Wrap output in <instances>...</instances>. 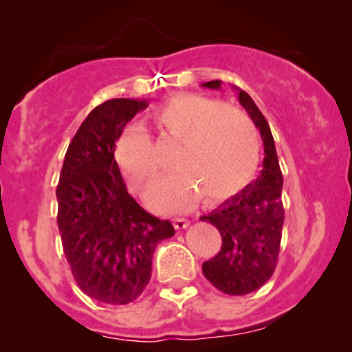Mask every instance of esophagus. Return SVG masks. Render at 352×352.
I'll list each match as a JSON object with an SVG mask.
<instances>
[{
  "mask_svg": "<svg viewBox=\"0 0 352 352\" xmlns=\"http://www.w3.org/2000/svg\"><path fill=\"white\" fill-rule=\"evenodd\" d=\"M173 226H175L177 230H186L187 226H189V219L175 218V219H173Z\"/></svg>",
  "mask_w": 352,
  "mask_h": 352,
  "instance_id": "1",
  "label": "esophagus"
}]
</instances>
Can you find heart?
Listing matches in <instances>:
<instances>
[{
    "instance_id": "obj_1",
    "label": "heart",
    "mask_w": 352,
    "mask_h": 352,
    "mask_svg": "<svg viewBox=\"0 0 352 352\" xmlns=\"http://www.w3.org/2000/svg\"><path fill=\"white\" fill-rule=\"evenodd\" d=\"M165 133L182 140L173 163L179 173L163 179L151 192L162 211H182L199 194L208 202L235 196L255 175L258 134L242 110L201 95H180L155 116ZM120 170L138 189H148L160 170L153 141L141 124L127 127L116 144Z\"/></svg>"
}]
</instances>
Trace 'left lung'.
Masks as SVG:
<instances>
[{
    "label": "left lung",
    "instance_id": "1",
    "mask_svg": "<svg viewBox=\"0 0 352 352\" xmlns=\"http://www.w3.org/2000/svg\"><path fill=\"white\" fill-rule=\"evenodd\" d=\"M202 87L219 90L221 81H208ZM235 90L242 107L261 131L264 143L262 172L239 194L201 216V221L214 225L223 239L218 255L202 264L206 279L223 293L240 296L271 279L278 264L285 208L281 201L283 173L271 127L250 95L236 87Z\"/></svg>",
    "mask_w": 352,
    "mask_h": 352
}]
</instances>
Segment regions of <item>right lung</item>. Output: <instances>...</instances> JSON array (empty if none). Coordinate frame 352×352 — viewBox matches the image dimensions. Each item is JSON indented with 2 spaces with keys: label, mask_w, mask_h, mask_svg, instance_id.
<instances>
[{
  "label": "right lung",
  "mask_w": 352,
  "mask_h": 352,
  "mask_svg": "<svg viewBox=\"0 0 352 352\" xmlns=\"http://www.w3.org/2000/svg\"><path fill=\"white\" fill-rule=\"evenodd\" d=\"M148 100L112 98L95 107L67 148L56 197L63 250L78 286L94 300L127 305L144 291L172 223L144 211L127 192L113 158L126 124Z\"/></svg>",
  "instance_id": "1"
}]
</instances>
